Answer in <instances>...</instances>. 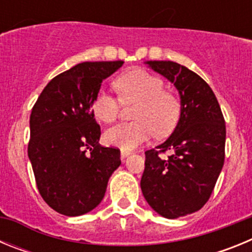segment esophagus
<instances>
[{"mask_svg": "<svg viewBox=\"0 0 252 252\" xmlns=\"http://www.w3.org/2000/svg\"><path fill=\"white\" fill-rule=\"evenodd\" d=\"M130 151H126V150H121V160H125L126 159V158L128 157V155H130Z\"/></svg>", "mask_w": 252, "mask_h": 252, "instance_id": "obj_1", "label": "esophagus"}]
</instances>
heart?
I'll use <instances>...</instances> for the list:
<instances>
[{"label": "heart", "mask_w": 252, "mask_h": 252, "mask_svg": "<svg viewBox=\"0 0 252 252\" xmlns=\"http://www.w3.org/2000/svg\"><path fill=\"white\" fill-rule=\"evenodd\" d=\"M115 87L125 103H136L132 122L112 126L104 133L110 146L130 151L148 141L154 131L158 136H165L174 130L180 117V101L174 93L162 90L161 78L144 69H133L120 75ZM117 95L99 91L92 102L95 119L111 124L119 117L122 101Z\"/></svg>", "instance_id": "obj_1"}]
</instances>
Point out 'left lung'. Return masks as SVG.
Wrapping results in <instances>:
<instances>
[{
    "label": "left lung",
    "instance_id": "8db88e82",
    "mask_svg": "<svg viewBox=\"0 0 252 252\" xmlns=\"http://www.w3.org/2000/svg\"><path fill=\"white\" fill-rule=\"evenodd\" d=\"M174 84L180 119L166 141L145 151L141 190L151 208L165 218L190 215L209 199L224 161L226 125L211 87L197 73L174 62H146ZM173 153L166 159L158 157Z\"/></svg>",
    "mask_w": 252,
    "mask_h": 252
}]
</instances>
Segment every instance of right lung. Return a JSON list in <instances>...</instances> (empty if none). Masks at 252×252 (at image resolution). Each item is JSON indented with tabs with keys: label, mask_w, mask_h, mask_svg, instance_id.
Returning <instances> with one entry per match:
<instances>
[{
	"label": "right lung",
	"mask_w": 252,
	"mask_h": 252,
	"mask_svg": "<svg viewBox=\"0 0 252 252\" xmlns=\"http://www.w3.org/2000/svg\"><path fill=\"white\" fill-rule=\"evenodd\" d=\"M122 65V60L77 64L53 78L31 110L29 159L40 195L60 215L95 208L121 164L119 149L99 145L101 127L91 107L102 81Z\"/></svg>",
	"instance_id": "add662e5"
}]
</instances>
